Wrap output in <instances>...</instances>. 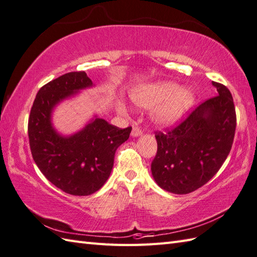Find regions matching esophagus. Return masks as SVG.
<instances>
[{
  "instance_id": "1",
  "label": "esophagus",
  "mask_w": 257,
  "mask_h": 257,
  "mask_svg": "<svg viewBox=\"0 0 257 257\" xmlns=\"http://www.w3.org/2000/svg\"><path fill=\"white\" fill-rule=\"evenodd\" d=\"M142 135V130L139 127H134L133 131H131V136L133 137H139Z\"/></svg>"
}]
</instances>
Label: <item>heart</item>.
Instances as JSON below:
<instances>
[{
  "instance_id": "heart-1",
  "label": "heart",
  "mask_w": 257,
  "mask_h": 257,
  "mask_svg": "<svg viewBox=\"0 0 257 257\" xmlns=\"http://www.w3.org/2000/svg\"><path fill=\"white\" fill-rule=\"evenodd\" d=\"M133 103L151 110L152 121L161 127L172 126L186 114L195 101L190 87L172 81H158L135 86L129 93Z\"/></svg>"
}]
</instances>
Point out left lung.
Segmentation results:
<instances>
[{
    "label": "left lung",
    "mask_w": 257,
    "mask_h": 257,
    "mask_svg": "<svg viewBox=\"0 0 257 257\" xmlns=\"http://www.w3.org/2000/svg\"><path fill=\"white\" fill-rule=\"evenodd\" d=\"M212 85L218 95L196 107L176 127L156 133L158 151L151 172L166 192L184 195L198 189L229 156L236 127L233 98L223 84Z\"/></svg>",
    "instance_id": "1"
}]
</instances>
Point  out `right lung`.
<instances>
[{"instance_id": "obj_1", "label": "right lung", "mask_w": 257, "mask_h": 257, "mask_svg": "<svg viewBox=\"0 0 257 257\" xmlns=\"http://www.w3.org/2000/svg\"><path fill=\"white\" fill-rule=\"evenodd\" d=\"M84 71L65 73L41 87L28 119V138L35 163L50 183L74 196L94 194L108 180L117 148L131 127L120 129L95 116L82 130L63 137L52 126L53 108L65 98L92 87Z\"/></svg>"}]
</instances>
